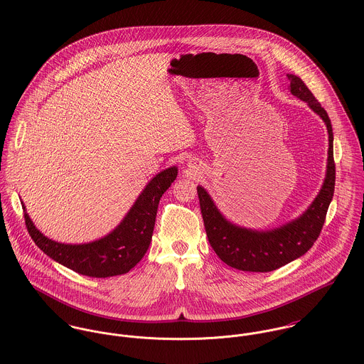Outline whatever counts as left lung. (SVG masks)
<instances>
[{
    "label": "left lung",
    "instance_id": "1",
    "mask_svg": "<svg viewBox=\"0 0 364 364\" xmlns=\"http://www.w3.org/2000/svg\"><path fill=\"white\" fill-rule=\"evenodd\" d=\"M287 78L290 81V92L307 102L322 117L329 134L326 175L311 206L299 218L279 228L255 231L238 227L225 220L208 192L202 186H198L200 210L211 248L228 266L244 272H272L303 257L319 237L335 191L333 133L328 113L315 100L301 78L293 74H287Z\"/></svg>",
    "mask_w": 364,
    "mask_h": 364
}]
</instances>
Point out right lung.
Listing matches in <instances>:
<instances>
[{
    "label": "right lung",
    "mask_w": 364,
    "mask_h": 364,
    "mask_svg": "<svg viewBox=\"0 0 364 364\" xmlns=\"http://www.w3.org/2000/svg\"><path fill=\"white\" fill-rule=\"evenodd\" d=\"M178 168L156 175L144 188L122 223L104 238L88 244H61L45 237L25 211V224L35 244L53 260L90 277H110L127 273L146 255L156 224L158 203L176 179ZM22 208L25 206L22 203Z\"/></svg>",
    "instance_id": "right-lung-1"
}]
</instances>
